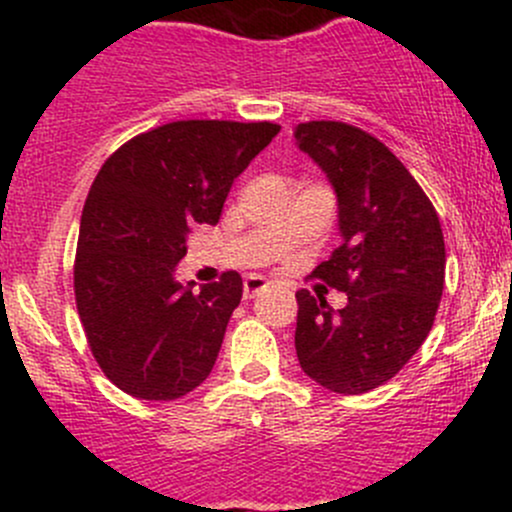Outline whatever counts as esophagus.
I'll use <instances>...</instances> for the list:
<instances>
[{
  "mask_svg": "<svg viewBox=\"0 0 512 512\" xmlns=\"http://www.w3.org/2000/svg\"><path fill=\"white\" fill-rule=\"evenodd\" d=\"M270 287V282L265 280V277H247L245 280V297L247 299H252V297H260L262 292H265V289Z\"/></svg>",
  "mask_w": 512,
  "mask_h": 512,
  "instance_id": "34e87169",
  "label": "esophagus"
}]
</instances>
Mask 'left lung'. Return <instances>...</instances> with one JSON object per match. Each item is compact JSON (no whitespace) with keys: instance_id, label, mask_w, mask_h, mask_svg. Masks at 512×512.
Listing matches in <instances>:
<instances>
[{"instance_id":"left-lung-1","label":"left lung","mask_w":512,"mask_h":512,"mask_svg":"<svg viewBox=\"0 0 512 512\" xmlns=\"http://www.w3.org/2000/svg\"><path fill=\"white\" fill-rule=\"evenodd\" d=\"M294 141L337 195L342 245L314 277L347 292L332 309L299 289L294 349L319 386L366 394L399 374L431 332L446 277L441 223L406 165L361 128L309 121Z\"/></svg>"}]
</instances>
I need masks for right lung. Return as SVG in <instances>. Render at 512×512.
<instances>
[{
	"mask_svg": "<svg viewBox=\"0 0 512 512\" xmlns=\"http://www.w3.org/2000/svg\"><path fill=\"white\" fill-rule=\"evenodd\" d=\"M277 123L175 121L141 133L98 170L81 213L74 289L103 374L146 401H173L203 384L242 277L193 289L175 280L198 225H215L250 160Z\"/></svg>",
	"mask_w": 512,
	"mask_h": 512,
	"instance_id": "right-lung-1",
	"label": "right lung"
}]
</instances>
